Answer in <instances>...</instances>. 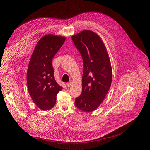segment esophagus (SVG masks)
Segmentation results:
<instances>
[{
	"label": "esophagus",
	"mask_w": 150,
	"mask_h": 150,
	"mask_svg": "<svg viewBox=\"0 0 150 150\" xmlns=\"http://www.w3.org/2000/svg\"><path fill=\"white\" fill-rule=\"evenodd\" d=\"M67 86H68V87H71V85H72V82H69L67 83Z\"/></svg>",
	"instance_id": "esophagus-1"
}]
</instances>
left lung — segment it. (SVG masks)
<instances>
[{
	"label": "left lung",
	"instance_id": "left-lung-1",
	"mask_svg": "<svg viewBox=\"0 0 150 150\" xmlns=\"http://www.w3.org/2000/svg\"><path fill=\"white\" fill-rule=\"evenodd\" d=\"M83 60L82 90L75 104L85 112L95 110L109 91L112 79L110 60L100 37L84 30L72 37Z\"/></svg>",
	"mask_w": 150,
	"mask_h": 150
}]
</instances>
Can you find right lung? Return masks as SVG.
Returning a JSON list of instances; mask_svg holds the SVG:
<instances>
[{"mask_svg":"<svg viewBox=\"0 0 150 150\" xmlns=\"http://www.w3.org/2000/svg\"><path fill=\"white\" fill-rule=\"evenodd\" d=\"M65 39L46 35L38 41L31 55L27 74L28 90L33 101L41 110L53 108L56 96L63 88L55 80L52 62Z\"/></svg>","mask_w":150,"mask_h":150,"instance_id":"add662e5","label":"right lung"}]
</instances>
